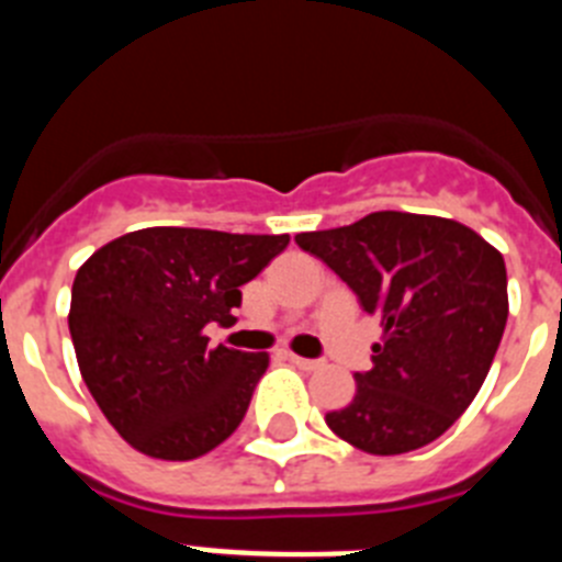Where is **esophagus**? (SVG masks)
I'll use <instances>...</instances> for the list:
<instances>
[{
  "instance_id": "esophagus-1",
  "label": "esophagus",
  "mask_w": 562,
  "mask_h": 562,
  "mask_svg": "<svg viewBox=\"0 0 562 562\" xmlns=\"http://www.w3.org/2000/svg\"><path fill=\"white\" fill-rule=\"evenodd\" d=\"M290 362L292 366H297V369H304V371H312L321 366V360H310V357H297V355H290Z\"/></svg>"
}]
</instances>
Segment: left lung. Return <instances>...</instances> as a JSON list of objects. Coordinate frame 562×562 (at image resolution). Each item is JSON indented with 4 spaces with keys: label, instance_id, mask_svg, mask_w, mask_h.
Segmentation results:
<instances>
[{
    "label": "left lung",
    "instance_id": "obj_1",
    "mask_svg": "<svg viewBox=\"0 0 562 562\" xmlns=\"http://www.w3.org/2000/svg\"><path fill=\"white\" fill-rule=\"evenodd\" d=\"M380 321L369 371L346 408L326 414L371 456L425 448L475 400L504 337V256L461 222L376 211L355 225L297 233Z\"/></svg>",
    "mask_w": 562,
    "mask_h": 562
}]
</instances>
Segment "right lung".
<instances>
[{
	"instance_id": "add662e5",
	"label": "right lung",
	"mask_w": 562,
	"mask_h": 562,
	"mask_svg": "<svg viewBox=\"0 0 562 562\" xmlns=\"http://www.w3.org/2000/svg\"><path fill=\"white\" fill-rule=\"evenodd\" d=\"M286 245V233L143 227L103 245L78 270L69 335L81 376L134 450L188 461L241 425L270 360L211 349L205 329L236 321L238 286Z\"/></svg>"
}]
</instances>
